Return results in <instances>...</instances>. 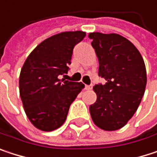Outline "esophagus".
Returning a JSON list of instances; mask_svg holds the SVG:
<instances>
[{
    "instance_id": "obj_1",
    "label": "esophagus",
    "mask_w": 157,
    "mask_h": 157,
    "mask_svg": "<svg viewBox=\"0 0 157 157\" xmlns=\"http://www.w3.org/2000/svg\"><path fill=\"white\" fill-rule=\"evenodd\" d=\"M92 88V86L91 85H85V89L86 90H90Z\"/></svg>"
}]
</instances>
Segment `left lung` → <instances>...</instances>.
I'll use <instances>...</instances> for the list:
<instances>
[{
	"instance_id": "1",
	"label": "left lung",
	"mask_w": 157,
	"mask_h": 157,
	"mask_svg": "<svg viewBox=\"0 0 157 157\" xmlns=\"http://www.w3.org/2000/svg\"><path fill=\"white\" fill-rule=\"evenodd\" d=\"M98 59V76L106 84L95 85L97 100L89 112L95 125L106 131L123 128L134 116L144 96L147 70L132 42L121 35L88 34Z\"/></svg>"
}]
</instances>
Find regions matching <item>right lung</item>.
Returning a JSON list of instances; mask_svg holds the SVG:
<instances>
[{"label":"right lung","instance_id":"right-lung-1","mask_svg":"<svg viewBox=\"0 0 157 157\" xmlns=\"http://www.w3.org/2000/svg\"><path fill=\"white\" fill-rule=\"evenodd\" d=\"M86 32L66 31L40 43L25 60L20 74V96L32 125L53 131L65 122L71 103L84 88L81 82L59 79L67 74L73 49Z\"/></svg>","mask_w":157,"mask_h":157}]
</instances>
